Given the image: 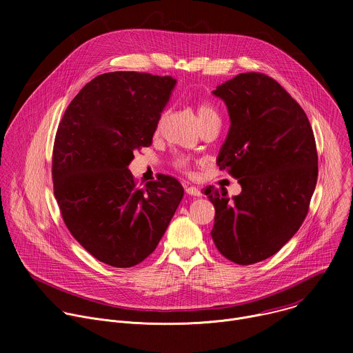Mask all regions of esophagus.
Listing matches in <instances>:
<instances>
[{
    "mask_svg": "<svg viewBox=\"0 0 353 353\" xmlns=\"http://www.w3.org/2000/svg\"><path fill=\"white\" fill-rule=\"evenodd\" d=\"M185 192L188 195H192V196H199L201 195V190L194 187V185H185Z\"/></svg>",
    "mask_w": 353,
    "mask_h": 353,
    "instance_id": "obj_1",
    "label": "esophagus"
}]
</instances>
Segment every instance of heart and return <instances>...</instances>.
Listing matches in <instances>:
<instances>
[{"instance_id": "b5f03b06", "label": "heart", "mask_w": 353, "mask_h": 353, "mask_svg": "<svg viewBox=\"0 0 353 353\" xmlns=\"http://www.w3.org/2000/svg\"><path fill=\"white\" fill-rule=\"evenodd\" d=\"M196 113H198V119H199L201 124H203V127H205V125H208V124H211V123H214V121H221L218 112H216L215 108H214L211 103H208V102H199L198 106H196ZM163 116H165V114H162V117L159 119V121H158V124H157V131L161 130V124H162ZM174 165H176L177 168H180V169H187V166H188V158H185V157H183V155H179V157L174 158Z\"/></svg>"}]
</instances>
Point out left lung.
<instances>
[{
  "label": "left lung",
  "mask_w": 353,
  "mask_h": 353,
  "mask_svg": "<svg viewBox=\"0 0 353 353\" xmlns=\"http://www.w3.org/2000/svg\"><path fill=\"white\" fill-rule=\"evenodd\" d=\"M212 93L230 117L216 163L241 192L229 198L207 187L215 207L211 236L228 260L256 264L279 251L309 212L319 174L314 134L305 110L265 74H239Z\"/></svg>",
  "instance_id": "8db88e82"
}]
</instances>
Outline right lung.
I'll list each match as a JSON object with an SVG mask.
<instances>
[{
    "mask_svg": "<svg viewBox=\"0 0 353 353\" xmlns=\"http://www.w3.org/2000/svg\"><path fill=\"white\" fill-rule=\"evenodd\" d=\"M176 79L135 71L102 74L67 108L53 148V184L63 219L96 260L128 268L154 253L183 185L161 174L138 187L128 165L152 143Z\"/></svg>",
    "mask_w": 353,
    "mask_h": 353,
    "instance_id": "right-lung-1",
    "label": "right lung"
}]
</instances>
